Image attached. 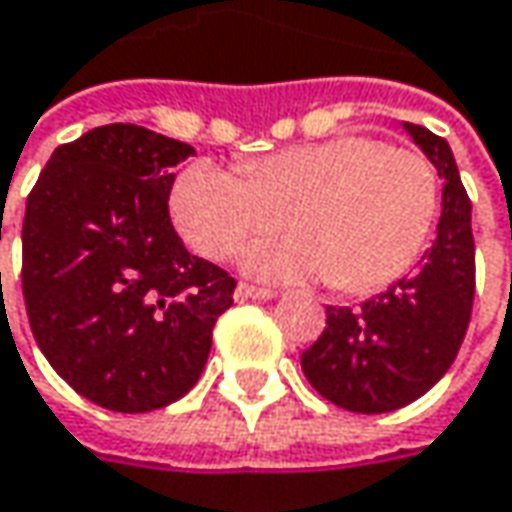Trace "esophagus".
<instances>
[{
	"label": "esophagus",
	"instance_id": "1",
	"mask_svg": "<svg viewBox=\"0 0 512 512\" xmlns=\"http://www.w3.org/2000/svg\"><path fill=\"white\" fill-rule=\"evenodd\" d=\"M278 292H272V289H260V286L252 284H240L234 289V298L237 301H269V298H275Z\"/></svg>",
	"mask_w": 512,
	"mask_h": 512
}]
</instances>
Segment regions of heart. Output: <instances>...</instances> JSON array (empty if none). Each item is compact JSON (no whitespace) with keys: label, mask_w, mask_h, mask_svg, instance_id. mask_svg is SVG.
<instances>
[{"label":"heart","mask_w":512,"mask_h":512,"mask_svg":"<svg viewBox=\"0 0 512 512\" xmlns=\"http://www.w3.org/2000/svg\"><path fill=\"white\" fill-rule=\"evenodd\" d=\"M437 202V173L423 153L342 136L263 156L249 176L199 159L179 173L170 214L191 249L223 260L286 226L292 211L298 234L255 243L243 255L249 275L374 292L423 252Z\"/></svg>","instance_id":"heart-1"}]
</instances>
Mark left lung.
Wrapping results in <instances>:
<instances>
[{
  "label": "left lung",
  "instance_id": "1",
  "mask_svg": "<svg viewBox=\"0 0 512 512\" xmlns=\"http://www.w3.org/2000/svg\"><path fill=\"white\" fill-rule=\"evenodd\" d=\"M403 127L443 179L435 243L411 275L362 307H327L324 333L301 353L318 394L359 414H385L423 397L455 362L475 298L472 205L452 147L426 127Z\"/></svg>",
  "mask_w": 512,
  "mask_h": 512
}]
</instances>
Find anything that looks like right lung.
Wrapping results in <instances>:
<instances>
[{"label":"right lung","instance_id":"obj_1","mask_svg":"<svg viewBox=\"0 0 512 512\" xmlns=\"http://www.w3.org/2000/svg\"><path fill=\"white\" fill-rule=\"evenodd\" d=\"M194 147L136 124L60 144L22 223L31 333L77 394L109 411L176 403L208 362L234 278L191 255L170 223L176 165Z\"/></svg>","mask_w":512,"mask_h":512}]
</instances>
